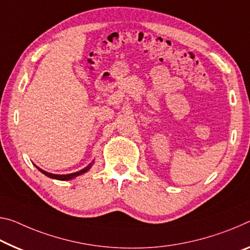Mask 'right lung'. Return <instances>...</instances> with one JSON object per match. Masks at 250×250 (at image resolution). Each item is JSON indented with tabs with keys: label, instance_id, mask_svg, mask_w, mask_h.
I'll return each instance as SVG.
<instances>
[{
	"label": "right lung",
	"instance_id": "right-lung-1",
	"mask_svg": "<svg viewBox=\"0 0 250 250\" xmlns=\"http://www.w3.org/2000/svg\"><path fill=\"white\" fill-rule=\"evenodd\" d=\"M92 162H93V161H92ZM91 166H92V164H90L89 166H86V167H85L84 169L80 170V171H77V172H73V173H69V175H54V173L46 172V171H44V170L40 169V168L38 167V166H35V167H37V168L40 170V171H41V172L43 173V175H45V176H47V177L52 178V179H57V180H70V179H73V178L80 176V175H82V173H84V172L88 171V170L91 168Z\"/></svg>",
	"mask_w": 250,
	"mask_h": 250
}]
</instances>
